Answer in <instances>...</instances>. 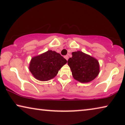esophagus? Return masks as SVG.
<instances>
[{"label":"esophagus","instance_id":"esophagus-1","mask_svg":"<svg viewBox=\"0 0 125 125\" xmlns=\"http://www.w3.org/2000/svg\"><path fill=\"white\" fill-rule=\"evenodd\" d=\"M64 58H65L66 59L67 61V60H68V59H69V56H68V55H66V56H64Z\"/></svg>","mask_w":125,"mask_h":125}]
</instances>
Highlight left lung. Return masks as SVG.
I'll use <instances>...</instances> for the list:
<instances>
[{
    "label": "left lung",
    "mask_w": 125,
    "mask_h": 125,
    "mask_svg": "<svg viewBox=\"0 0 125 125\" xmlns=\"http://www.w3.org/2000/svg\"><path fill=\"white\" fill-rule=\"evenodd\" d=\"M67 64L74 79L81 83H88L98 75L100 66L97 59L81 51L72 52Z\"/></svg>",
    "instance_id": "obj_1"
}]
</instances>
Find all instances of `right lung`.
Returning <instances> with one entry per match:
<instances>
[{
	"label": "right lung",
	"mask_w": 125,
	"mask_h": 125,
	"mask_svg": "<svg viewBox=\"0 0 125 125\" xmlns=\"http://www.w3.org/2000/svg\"><path fill=\"white\" fill-rule=\"evenodd\" d=\"M67 61L55 51H48L31 59L30 70L34 77L40 81L53 79Z\"/></svg>",
	"instance_id": "right-lung-1"
}]
</instances>
